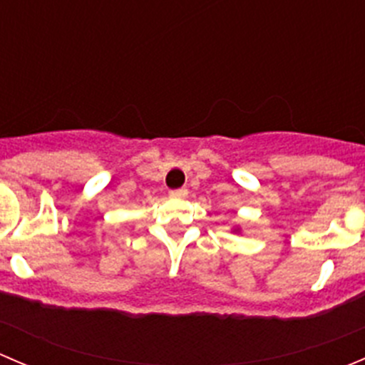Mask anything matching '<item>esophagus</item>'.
<instances>
[{
  "label": "esophagus",
  "instance_id": "obj_1",
  "mask_svg": "<svg viewBox=\"0 0 365 365\" xmlns=\"http://www.w3.org/2000/svg\"><path fill=\"white\" fill-rule=\"evenodd\" d=\"M173 196H178V197H185L187 194H189V190L185 189V187H182V189H176V190H173Z\"/></svg>",
  "mask_w": 365,
  "mask_h": 365
}]
</instances>
